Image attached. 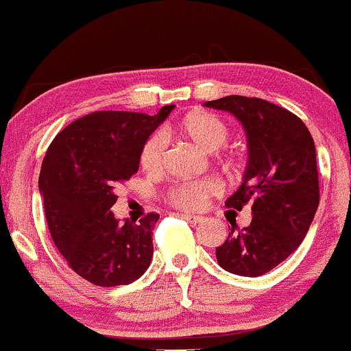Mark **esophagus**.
Here are the masks:
<instances>
[{
  "instance_id": "1",
  "label": "esophagus",
  "mask_w": 351,
  "mask_h": 351,
  "mask_svg": "<svg viewBox=\"0 0 351 351\" xmlns=\"http://www.w3.org/2000/svg\"><path fill=\"white\" fill-rule=\"evenodd\" d=\"M180 217L182 219H185L186 222H190V224H199V222L203 221L202 216H193V215H182Z\"/></svg>"
}]
</instances>
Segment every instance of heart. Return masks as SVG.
Returning a JSON list of instances; mask_svg holds the SVG:
<instances>
[{
	"label": "heart",
	"instance_id": "heart-1",
	"mask_svg": "<svg viewBox=\"0 0 351 351\" xmlns=\"http://www.w3.org/2000/svg\"><path fill=\"white\" fill-rule=\"evenodd\" d=\"M165 135H180L190 140L202 152L215 153L227 143L229 129H227L224 121L219 119L216 114L198 111L182 116L180 119L172 122L165 129ZM165 136L161 134L149 135L140 149V167L148 174H156L161 171L162 161H165ZM226 165L232 167L230 161H227ZM217 193H221V185L216 180H186L172 185L167 190V202L182 211H198L206 204L209 198Z\"/></svg>",
	"mask_w": 351,
	"mask_h": 351
}]
</instances>
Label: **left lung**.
Listing matches in <instances>:
<instances>
[{
  "label": "left lung",
  "instance_id": "1",
  "mask_svg": "<svg viewBox=\"0 0 351 351\" xmlns=\"http://www.w3.org/2000/svg\"><path fill=\"white\" fill-rule=\"evenodd\" d=\"M204 106L229 111L248 136V166L226 206L242 211L252 202L253 219L216 248L222 269L258 277L280 265L303 242L319 204L316 148L303 121L261 98L230 95Z\"/></svg>",
  "mask_w": 351,
  "mask_h": 351
}]
</instances>
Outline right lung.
Segmentation results:
<instances>
[{
  "instance_id": "add662e5",
  "label": "right lung",
  "mask_w": 351,
  "mask_h": 351,
  "mask_svg": "<svg viewBox=\"0 0 351 351\" xmlns=\"http://www.w3.org/2000/svg\"><path fill=\"white\" fill-rule=\"evenodd\" d=\"M174 108L162 106L156 116L92 112L48 147L38 186L49 234L71 269L95 285L132 284L152 263L158 213L119 224L111 208L117 186L138 171L143 142Z\"/></svg>"
}]
</instances>
